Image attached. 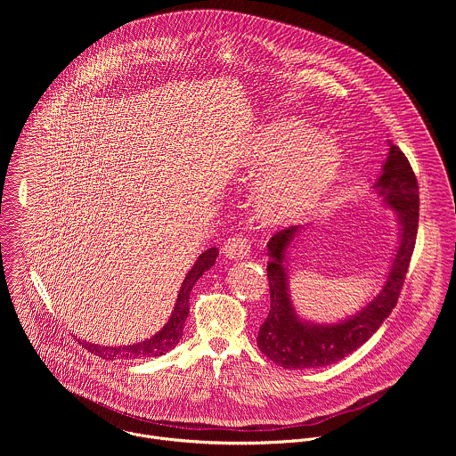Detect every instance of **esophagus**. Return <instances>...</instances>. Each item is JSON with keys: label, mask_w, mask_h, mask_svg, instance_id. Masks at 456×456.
<instances>
[{"label": "esophagus", "mask_w": 456, "mask_h": 456, "mask_svg": "<svg viewBox=\"0 0 456 456\" xmlns=\"http://www.w3.org/2000/svg\"><path fill=\"white\" fill-rule=\"evenodd\" d=\"M223 253L230 260H242V258L249 256L251 242H249V239L246 235L235 233V235L226 239V242L223 246Z\"/></svg>", "instance_id": "obj_1"}]
</instances>
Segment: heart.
Returning <instances> with one entry per match:
<instances>
[{
    "mask_svg": "<svg viewBox=\"0 0 456 456\" xmlns=\"http://www.w3.org/2000/svg\"><path fill=\"white\" fill-rule=\"evenodd\" d=\"M249 161L263 168L255 196L261 217L270 223L311 210L335 184L340 170L337 149L295 118L266 125L249 151Z\"/></svg>",
    "mask_w": 456,
    "mask_h": 456,
    "instance_id": "1",
    "label": "heart"
}]
</instances>
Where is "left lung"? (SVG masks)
<instances>
[{
    "label": "left lung",
    "mask_w": 456,
    "mask_h": 456,
    "mask_svg": "<svg viewBox=\"0 0 456 456\" xmlns=\"http://www.w3.org/2000/svg\"><path fill=\"white\" fill-rule=\"evenodd\" d=\"M374 190L387 205L398 212L402 226L400 246L381 293L356 316L342 323H307L293 311L288 293L284 258L298 226L281 230L268 240L266 275L270 286V311L266 320L261 323L256 340L261 353L275 365L295 370L318 369L335 363L365 344L395 309L416 244L419 193L409 159L393 143L383 174Z\"/></svg>",
    "instance_id": "left-lung-1"
}]
</instances>
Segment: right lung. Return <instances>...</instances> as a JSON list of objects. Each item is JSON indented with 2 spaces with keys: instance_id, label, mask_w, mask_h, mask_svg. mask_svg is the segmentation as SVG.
Segmentation results:
<instances>
[{
  "instance_id": "right-lung-1",
  "label": "right lung",
  "mask_w": 456,
  "mask_h": 456,
  "mask_svg": "<svg viewBox=\"0 0 456 456\" xmlns=\"http://www.w3.org/2000/svg\"><path fill=\"white\" fill-rule=\"evenodd\" d=\"M219 251L216 248L207 249L205 253H201L198 256L193 268L188 272L183 288L179 291L177 297V304L174 307V313L168 320V323L163 326L161 331H158L154 337L143 340V342H136L130 346H119V347H110V346H98V344H91L82 340V347H86L89 353L100 356L102 360H138V358H154V356H161L165 353H168L170 349H174L184 331V322L188 318L190 313V293L195 286L196 281L200 279V275L208 270L217 258Z\"/></svg>"
}]
</instances>
